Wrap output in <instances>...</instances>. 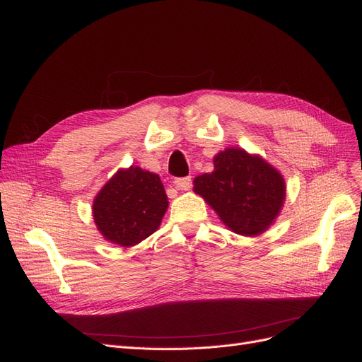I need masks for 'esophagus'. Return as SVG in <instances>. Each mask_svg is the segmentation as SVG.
<instances>
[{"mask_svg": "<svg viewBox=\"0 0 362 362\" xmlns=\"http://www.w3.org/2000/svg\"><path fill=\"white\" fill-rule=\"evenodd\" d=\"M175 184L177 190H189L192 187V177H181V178H175L173 181Z\"/></svg>", "mask_w": 362, "mask_h": 362, "instance_id": "34e87169", "label": "esophagus"}]
</instances>
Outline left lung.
<instances>
[{
  "label": "left lung",
  "mask_w": 362,
  "mask_h": 362,
  "mask_svg": "<svg viewBox=\"0 0 362 362\" xmlns=\"http://www.w3.org/2000/svg\"><path fill=\"white\" fill-rule=\"evenodd\" d=\"M193 190L214 208L221 221L240 235H259L284 202V180L260 157L228 148L214 157V172L199 175Z\"/></svg>",
  "instance_id": "obj_1"
}]
</instances>
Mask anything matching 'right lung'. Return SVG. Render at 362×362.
Masks as SVG:
<instances>
[{
    "label": "right lung",
    "mask_w": 362,
    "mask_h": 362,
    "mask_svg": "<svg viewBox=\"0 0 362 362\" xmlns=\"http://www.w3.org/2000/svg\"><path fill=\"white\" fill-rule=\"evenodd\" d=\"M166 209L168 196L160 177L134 166L117 172L93 204L98 230L121 247L138 244L154 233Z\"/></svg>",
    "instance_id": "obj_1"
}]
</instances>
